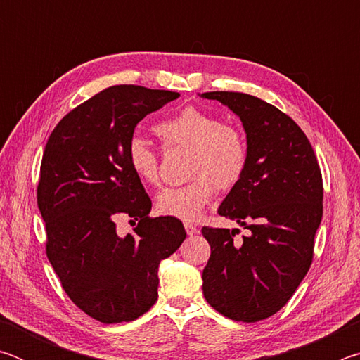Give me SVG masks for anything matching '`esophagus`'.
<instances>
[{"label":"esophagus","mask_w":360,"mask_h":360,"mask_svg":"<svg viewBox=\"0 0 360 360\" xmlns=\"http://www.w3.org/2000/svg\"><path fill=\"white\" fill-rule=\"evenodd\" d=\"M184 229H186V231H187V235H195V233H197V231H198V229L197 227H195V225L193 224H184Z\"/></svg>","instance_id":"obj_1"}]
</instances>
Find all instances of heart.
I'll use <instances>...</instances> for the list:
<instances>
[{
	"mask_svg": "<svg viewBox=\"0 0 360 360\" xmlns=\"http://www.w3.org/2000/svg\"><path fill=\"white\" fill-rule=\"evenodd\" d=\"M155 133L165 148L192 149L186 186L168 187L157 197V211L186 222L197 221L206 205L219 191L238 184L248 165V144L240 130L203 109L187 106L160 122ZM127 163L136 178L148 186L158 182V154L141 136L127 144Z\"/></svg>",
	"mask_w": 360,
	"mask_h": 360,
	"instance_id": "obj_1",
	"label": "heart"
}]
</instances>
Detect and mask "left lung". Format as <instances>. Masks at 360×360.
I'll return each instance as SVG.
<instances>
[{
	"label": "left lung",
	"instance_id": "obj_1",
	"mask_svg": "<svg viewBox=\"0 0 360 360\" xmlns=\"http://www.w3.org/2000/svg\"><path fill=\"white\" fill-rule=\"evenodd\" d=\"M241 120L248 165L217 212L249 230L203 227L211 255L203 268V295L233 321L257 322L294 295L313 260L322 219V176L308 138L289 115L252 95L198 94Z\"/></svg>",
	"mask_w": 360,
	"mask_h": 360
}]
</instances>
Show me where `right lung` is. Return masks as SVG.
Masks as SVG:
<instances>
[{
    "label": "right lung",
    "instance_id": "obj_1",
    "mask_svg": "<svg viewBox=\"0 0 360 360\" xmlns=\"http://www.w3.org/2000/svg\"><path fill=\"white\" fill-rule=\"evenodd\" d=\"M178 96L114 85L66 114L47 139L38 184L47 257L72 303L103 324L148 311L160 262L186 238L179 219L149 217L150 198L127 163L136 125ZM122 214L139 222L125 237L115 230Z\"/></svg>",
    "mask_w": 360,
    "mask_h": 360
}]
</instances>
